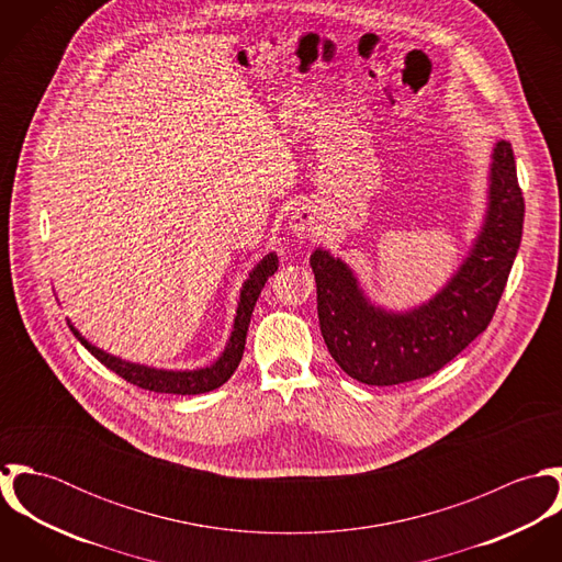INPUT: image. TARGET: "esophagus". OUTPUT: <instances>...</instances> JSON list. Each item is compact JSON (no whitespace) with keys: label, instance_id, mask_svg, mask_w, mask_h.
<instances>
[{"label":"esophagus","instance_id":"esophagus-1","mask_svg":"<svg viewBox=\"0 0 562 562\" xmlns=\"http://www.w3.org/2000/svg\"><path fill=\"white\" fill-rule=\"evenodd\" d=\"M290 227H292V232L296 236H310L312 229H314V214L310 210H305V207L296 210L292 214V218H290Z\"/></svg>","mask_w":562,"mask_h":562}]
</instances>
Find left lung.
Masks as SVG:
<instances>
[{"mask_svg": "<svg viewBox=\"0 0 562 562\" xmlns=\"http://www.w3.org/2000/svg\"><path fill=\"white\" fill-rule=\"evenodd\" d=\"M524 210L513 147L502 140L493 149L488 210L470 257L432 301L406 314L370 305L350 268L318 248L310 266L322 337L337 366L359 383L385 387L430 376L452 361L497 310L521 241Z\"/></svg>", "mask_w": 562, "mask_h": 562, "instance_id": "left-lung-1", "label": "left lung"}]
</instances>
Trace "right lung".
Here are the masks:
<instances>
[{"label": "right lung", "mask_w": 562, "mask_h": 562, "mask_svg": "<svg viewBox=\"0 0 562 562\" xmlns=\"http://www.w3.org/2000/svg\"><path fill=\"white\" fill-rule=\"evenodd\" d=\"M277 266H279V259L274 252H270L252 268L250 277L246 279V283L241 288L238 316L234 322L229 344H227L225 352L221 355V359L210 368H201V370H192V372H168V370H156V368L121 361L119 357H112V355L99 350L97 346H92L90 341H86L81 337L80 330L71 322H69V328L80 339L81 346L88 348L90 355H94L105 368H110L114 374H119L121 379H125L127 383H132L136 387L158 392V394H181V396L205 394V392H212V390L221 387L223 383H227L232 379V374L236 372V368L240 366L244 344H246V330H248V322L252 316L255 303H257L268 277H272L277 272Z\"/></svg>", "instance_id": "add662e5"}]
</instances>
